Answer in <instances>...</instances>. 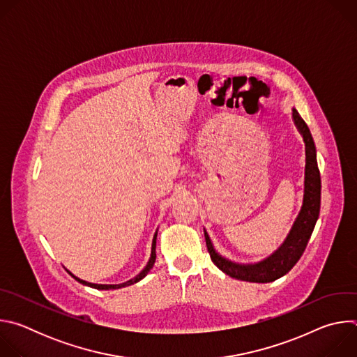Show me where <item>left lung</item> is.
I'll return each mask as SVG.
<instances>
[{"mask_svg":"<svg viewBox=\"0 0 357 357\" xmlns=\"http://www.w3.org/2000/svg\"><path fill=\"white\" fill-rule=\"evenodd\" d=\"M292 120L305 142V182L301 211L284 243L263 261L254 264H238L225 259L215 250L213 243L205 230V240L211 259L219 270L231 278L248 282H271L285 275L301 259L307 247L321 209V174L317 161V148L308 126L299 113L292 109Z\"/></svg>","mask_w":357,"mask_h":357,"instance_id":"8db88e82","label":"left lung"}]
</instances>
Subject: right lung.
<instances>
[{
  "mask_svg": "<svg viewBox=\"0 0 357 357\" xmlns=\"http://www.w3.org/2000/svg\"><path fill=\"white\" fill-rule=\"evenodd\" d=\"M157 233H158V230L155 231V234H154V238H152V247H151V257H149V261L146 263V266H145V268L137 275V277H134V278H131V280H128V281H126V282H123V284H93V282H87V281H84V280H80V278H77L76 275H73L69 270H66L76 281H79L80 284H83V285H87V287H91V288H96V289H119V288H123V287H128V285H132V284H135V282H138V281H141L148 273H149V270L152 268V266H154V263H155V257H157V254H155V245H157Z\"/></svg>",
  "mask_w": 357,
  "mask_h": 357,
  "instance_id": "add662e5",
  "label": "right lung"
}]
</instances>
